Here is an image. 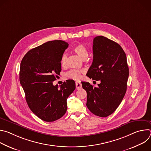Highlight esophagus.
<instances>
[{
    "label": "esophagus",
    "mask_w": 151,
    "mask_h": 151,
    "mask_svg": "<svg viewBox=\"0 0 151 151\" xmlns=\"http://www.w3.org/2000/svg\"><path fill=\"white\" fill-rule=\"evenodd\" d=\"M76 88L77 90H79V89H81V87H82V84L80 82H78L76 81Z\"/></svg>",
    "instance_id": "obj_1"
}]
</instances>
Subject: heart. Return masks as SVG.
Returning a JSON list of instances; mask_svg holds the SVG:
<instances>
[{
  "mask_svg": "<svg viewBox=\"0 0 151 151\" xmlns=\"http://www.w3.org/2000/svg\"><path fill=\"white\" fill-rule=\"evenodd\" d=\"M73 51L82 60H84L88 57V50L87 46L83 44H79L76 45L73 48ZM67 61H68V54L66 53H64L61 56V58L60 61L61 65L62 67H65L66 66ZM82 72H83L82 70L73 69L67 72L66 73V76L69 78L78 80L81 78Z\"/></svg>",
  "mask_w": 151,
  "mask_h": 151,
  "instance_id": "b5f03b06",
  "label": "heart"
}]
</instances>
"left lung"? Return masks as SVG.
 <instances>
[{
    "label": "left lung",
    "mask_w": 151,
    "mask_h": 151,
    "mask_svg": "<svg viewBox=\"0 0 151 151\" xmlns=\"http://www.w3.org/2000/svg\"><path fill=\"white\" fill-rule=\"evenodd\" d=\"M93 61L87 76L100 81L98 87L82 82L87 91V105L95 115L106 117L114 113L127 91L129 69L127 57L116 42L103 36L93 40Z\"/></svg>",
    "instance_id": "1"
}]
</instances>
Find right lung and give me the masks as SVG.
Returning a JSON list of instances; mask_svg holds the SVG:
<instances>
[{
  "label": "right lung",
  "mask_w": 151,
  "mask_h": 151,
  "mask_svg": "<svg viewBox=\"0 0 151 151\" xmlns=\"http://www.w3.org/2000/svg\"><path fill=\"white\" fill-rule=\"evenodd\" d=\"M63 40H52L30 50L20 64L19 82L30 110L40 119L53 122L66 112L67 99L76 87L67 80L58 88L53 85L55 75L61 70V58L68 47Z\"/></svg>",
  "instance_id": "right-lung-1"
}]
</instances>
